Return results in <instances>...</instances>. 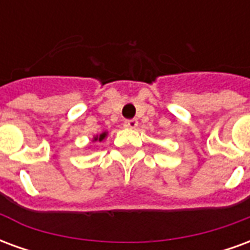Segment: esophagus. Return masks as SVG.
Wrapping results in <instances>:
<instances>
[{
	"label": "esophagus",
	"mask_w": 250,
	"mask_h": 250,
	"mask_svg": "<svg viewBox=\"0 0 250 250\" xmlns=\"http://www.w3.org/2000/svg\"><path fill=\"white\" fill-rule=\"evenodd\" d=\"M125 128H136L138 127V120L136 119H131V120H125L123 123Z\"/></svg>",
	"instance_id": "obj_1"
}]
</instances>
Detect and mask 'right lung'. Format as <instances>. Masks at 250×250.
I'll use <instances>...</instances> for the list:
<instances>
[{
	"label": "right lung",
	"instance_id": "add662e5",
	"mask_svg": "<svg viewBox=\"0 0 250 250\" xmlns=\"http://www.w3.org/2000/svg\"><path fill=\"white\" fill-rule=\"evenodd\" d=\"M107 135H108V132L107 131H104V132H102L100 135H95L93 136L92 142H103L105 138H107Z\"/></svg>",
	"mask_w": 250,
	"mask_h": 250
}]
</instances>
